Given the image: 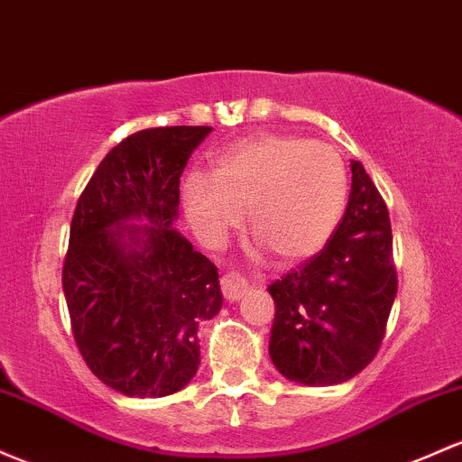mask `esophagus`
<instances>
[{
	"label": "esophagus",
	"mask_w": 462,
	"mask_h": 462,
	"mask_svg": "<svg viewBox=\"0 0 462 462\" xmlns=\"http://www.w3.org/2000/svg\"><path fill=\"white\" fill-rule=\"evenodd\" d=\"M247 291V282L236 273H223L221 276V293L227 302L239 300L243 293Z\"/></svg>",
	"instance_id": "34e87169"
}]
</instances>
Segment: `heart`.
I'll return each instance as SVG.
<instances>
[{"mask_svg":"<svg viewBox=\"0 0 462 462\" xmlns=\"http://www.w3.org/2000/svg\"><path fill=\"white\" fill-rule=\"evenodd\" d=\"M346 199L337 149L296 135L243 140L215 162L212 175L190 173L184 181L186 219L201 239L219 245L250 210L252 235L282 261L320 252Z\"/></svg>","mask_w":462,"mask_h":462,"instance_id":"b5f03b06","label":"heart"}]
</instances>
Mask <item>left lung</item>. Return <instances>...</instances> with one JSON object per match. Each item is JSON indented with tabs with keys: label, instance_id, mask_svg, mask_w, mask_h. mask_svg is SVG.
<instances>
[{
	"label": "left lung",
	"instance_id": "left-lung-1",
	"mask_svg": "<svg viewBox=\"0 0 462 462\" xmlns=\"http://www.w3.org/2000/svg\"><path fill=\"white\" fill-rule=\"evenodd\" d=\"M342 221L327 245L273 281L270 357L302 386H333L362 373L377 355L397 296V267L386 201L362 162Z\"/></svg>",
	"mask_w": 462,
	"mask_h": 462
}]
</instances>
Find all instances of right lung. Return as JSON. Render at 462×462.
<instances>
[{"instance_id":"1","label":"right lung","mask_w":462,"mask_h":462,"mask_svg":"<svg viewBox=\"0 0 462 462\" xmlns=\"http://www.w3.org/2000/svg\"><path fill=\"white\" fill-rule=\"evenodd\" d=\"M210 131L126 135L76 204L63 263L74 342L89 371L126 397L184 388L199 366L197 328L221 309L217 267L173 227L180 177ZM131 218L150 226H125Z\"/></svg>"}]
</instances>
